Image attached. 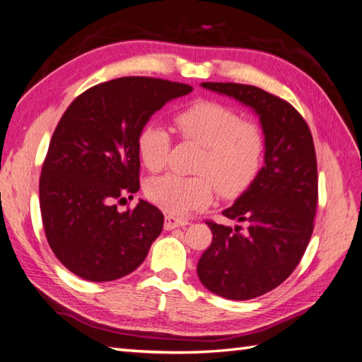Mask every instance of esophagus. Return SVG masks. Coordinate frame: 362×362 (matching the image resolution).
I'll return each mask as SVG.
<instances>
[{"label": "esophagus", "instance_id": "esophagus-1", "mask_svg": "<svg viewBox=\"0 0 362 362\" xmlns=\"http://www.w3.org/2000/svg\"><path fill=\"white\" fill-rule=\"evenodd\" d=\"M187 224H189V220L181 218V216H175V215H170V214L165 215V223H164L165 230L187 226Z\"/></svg>", "mask_w": 362, "mask_h": 362}]
</instances>
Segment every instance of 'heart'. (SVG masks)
I'll return each instance as SVG.
<instances>
[{"mask_svg":"<svg viewBox=\"0 0 362 362\" xmlns=\"http://www.w3.org/2000/svg\"><path fill=\"white\" fill-rule=\"evenodd\" d=\"M176 132L182 139L203 147L197 176L165 173L150 180L146 194L151 203L175 215L198 211L214 198V182L226 195L243 190L263 160V133L237 111L214 100H198L175 116ZM172 136L159 120H148L138 134V153L148 170L164 167Z\"/></svg>","mask_w":362,"mask_h":362,"instance_id":"b5f03b06","label":"heart"}]
</instances>
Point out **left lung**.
I'll return each instance as SVG.
<instances>
[{
    "label": "left lung",
    "mask_w": 362,
    "mask_h": 362,
    "mask_svg": "<svg viewBox=\"0 0 362 362\" xmlns=\"http://www.w3.org/2000/svg\"><path fill=\"white\" fill-rule=\"evenodd\" d=\"M252 110L264 139V165L223 215L247 229L207 221L212 243L198 262L202 284L216 296L247 300L274 290L299 264L313 234L317 164L307 122L262 88L202 83Z\"/></svg>",
    "instance_id": "obj_1"
}]
</instances>
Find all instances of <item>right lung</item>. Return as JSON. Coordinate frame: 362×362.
Returning <instances> with one entry per match:
<instances>
[{"instance_id": "add662e5", "label": "right lung", "mask_w": 362, "mask_h": 362, "mask_svg": "<svg viewBox=\"0 0 362 362\" xmlns=\"http://www.w3.org/2000/svg\"><path fill=\"white\" fill-rule=\"evenodd\" d=\"M190 85L120 77L95 85L71 103L55 128L40 176V211L47 243L65 268L90 282H111L146 260L164 215L139 199L138 134L167 102Z\"/></svg>"}]
</instances>
